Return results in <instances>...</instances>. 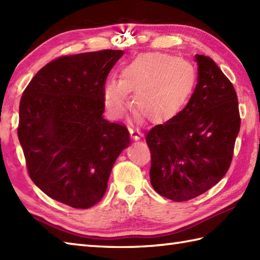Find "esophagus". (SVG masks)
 <instances>
[{"label": "esophagus", "instance_id": "esophagus-1", "mask_svg": "<svg viewBox=\"0 0 260 260\" xmlns=\"http://www.w3.org/2000/svg\"><path fill=\"white\" fill-rule=\"evenodd\" d=\"M129 133H131V136L132 139H133L134 141H139L140 137H141V132L140 129L135 128V127H132V128H129Z\"/></svg>", "mask_w": 260, "mask_h": 260}]
</instances>
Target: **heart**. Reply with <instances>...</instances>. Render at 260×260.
I'll use <instances>...</instances> for the list:
<instances>
[{
	"label": "heart",
	"instance_id": "obj_1",
	"mask_svg": "<svg viewBox=\"0 0 260 260\" xmlns=\"http://www.w3.org/2000/svg\"><path fill=\"white\" fill-rule=\"evenodd\" d=\"M194 70L184 60L165 53H145L121 68L119 80H107L104 105L110 117L120 118L133 92L137 113L150 121L173 117L184 106L194 85Z\"/></svg>",
	"mask_w": 260,
	"mask_h": 260
}]
</instances>
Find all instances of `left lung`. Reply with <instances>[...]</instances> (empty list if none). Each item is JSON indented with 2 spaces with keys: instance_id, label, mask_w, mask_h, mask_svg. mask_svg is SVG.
Segmentation results:
<instances>
[{
  "instance_id": "obj_1",
  "label": "left lung",
  "mask_w": 260,
  "mask_h": 260,
  "mask_svg": "<svg viewBox=\"0 0 260 260\" xmlns=\"http://www.w3.org/2000/svg\"><path fill=\"white\" fill-rule=\"evenodd\" d=\"M194 58L198 84L189 103L146 134L152 186L176 202L202 194L223 178L240 129L233 84L211 58Z\"/></svg>"
}]
</instances>
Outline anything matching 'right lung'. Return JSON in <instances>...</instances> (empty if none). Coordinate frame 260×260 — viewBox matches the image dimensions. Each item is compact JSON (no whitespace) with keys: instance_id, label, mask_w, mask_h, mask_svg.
I'll use <instances>...</instances> for the list:
<instances>
[{"instance_id":"right-lung-1","label":"right lung","mask_w":260,"mask_h":260,"mask_svg":"<svg viewBox=\"0 0 260 260\" xmlns=\"http://www.w3.org/2000/svg\"><path fill=\"white\" fill-rule=\"evenodd\" d=\"M123 50L60 57L21 97L18 136L35 184L53 200L88 209L102 200L113 165L129 145L125 126L103 117V89Z\"/></svg>"}]
</instances>
